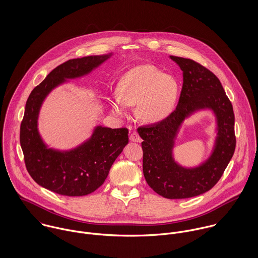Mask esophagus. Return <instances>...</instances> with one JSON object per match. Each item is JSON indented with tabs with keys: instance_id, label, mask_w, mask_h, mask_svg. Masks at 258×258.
<instances>
[{
	"instance_id": "1",
	"label": "esophagus",
	"mask_w": 258,
	"mask_h": 258,
	"mask_svg": "<svg viewBox=\"0 0 258 258\" xmlns=\"http://www.w3.org/2000/svg\"><path fill=\"white\" fill-rule=\"evenodd\" d=\"M130 140L133 142H141V137L137 132H132L130 134Z\"/></svg>"
}]
</instances>
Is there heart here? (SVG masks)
Returning <instances> with one entry per match:
<instances>
[{
  "label": "heart",
  "mask_w": 258,
  "mask_h": 258,
  "mask_svg": "<svg viewBox=\"0 0 258 258\" xmlns=\"http://www.w3.org/2000/svg\"><path fill=\"white\" fill-rule=\"evenodd\" d=\"M120 94H115L112 107L125 114L127 106L138 105V114L146 122H159L174 109L179 93L178 81L154 66L137 67L125 74L119 82Z\"/></svg>",
  "instance_id": "obj_1"
}]
</instances>
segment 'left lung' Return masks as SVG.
Instances as JSON below:
<instances>
[{
  "instance_id": "obj_1",
  "label": "left lung",
  "mask_w": 258,
  "mask_h": 258,
  "mask_svg": "<svg viewBox=\"0 0 258 258\" xmlns=\"http://www.w3.org/2000/svg\"><path fill=\"white\" fill-rule=\"evenodd\" d=\"M170 57L183 71L178 105L164 120L137 130L143 139V173L150 187L167 199H187L210 190L220 181L235 150L234 113L220 79L211 71L189 58ZM203 108H211L217 115V144L205 164L185 169L173 162V139L184 118Z\"/></svg>"
}]
</instances>
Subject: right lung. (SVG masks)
I'll list each match as a JSON object with an SVG mask.
<instances>
[{"mask_svg": "<svg viewBox=\"0 0 258 258\" xmlns=\"http://www.w3.org/2000/svg\"><path fill=\"white\" fill-rule=\"evenodd\" d=\"M109 55L70 59L54 70L31 92L20 129L26 168L37 184L58 195L79 197L97 189L112 164L128 143V129L98 126L80 147L61 153L46 149L37 132V114L46 94L64 78L88 74Z\"/></svg>", "mask_w": 258, "mask_h": 258, "instance_id": "obj_1", "label": "right lung"}]
</instances>
